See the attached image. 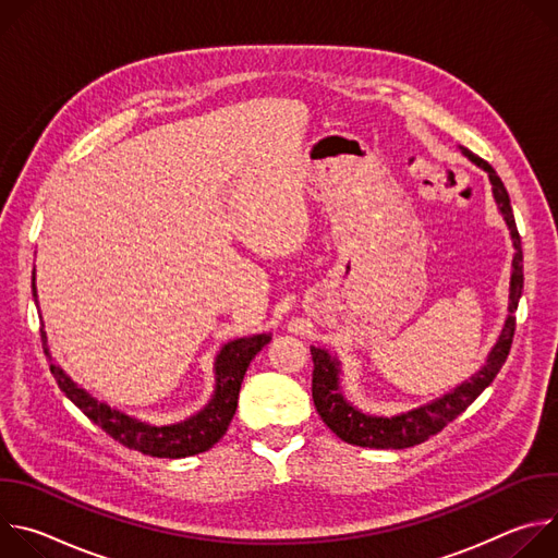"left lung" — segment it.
Listing matches in <instances>:
<instances>
[{"mask_svg":"<svg viewBox=\"0 0 558 558\" xmlns=\"http://www.w3.org/2000/svg\"><path fill=\"white\" fill-rule=\"evenodd\" d=\"M461 154L472 161L476 168H482L490 183H493V196L497 203L499 214L504 216L510 238H512V247H514V258H512V276H510V300H508V317L504 323L501 336L497 344L490 349L486 364L470 375L465 381L454 386L450 392H444L441 397H435L433 402L422 404L417 409H411L407 413H397L390 417L384 415H368L353 407L340 386V360L331 355L325 349L311 347L313 355V404L315 411L320 413L323 422L347 444L362 446V448H411L417 444H424L433 435H437L444 426H448L457 415H461L476 397H480L497 377L501 366L506 364V357L512 347V336H514V311L523 291V252H521V235L517 231L512 205L508 190L504 187L501 179L488 166L484 158L474 156L470 149L459 147Z\"/></svg>","mask_w":558,"mask_h":558,"instance_id":"obj_1","label":"left lung"}]
</instances>
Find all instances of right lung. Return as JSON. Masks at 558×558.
I'll use <instances>...</instances> for the list:
<instances>
[{
  "label": "right lung",
  "instance_id": "add662e5",
  "mask_svg": "<svg viewBox=\"0 0 558 558\" xmlns=\"http://www.w3.org/2000/svg\"><path fill=\"white\" fill-rule=\"evenodd\" d=\"M33 295L37 302L35 271H33ZM41 342H44V353L50 362V373L57 379L59 388L65 392V397L76 409L84 411L88 420L101 426L119 444L134 448L143 454L181 459V457H192L209 450L227 433L238 407V392H241L243 377L252 360L263 351V347L271 342V333H258V336L238 338L227 342L214 360L216 386L211 392V400L196 415L177 424H166V426L141 422L117 409H110L106 402H99L97 397H93L86 388L72 381L59 364H54L48 351L46 331H41Z\"/></svg>",
  "mask_w": 558,
  "mask_h": 558
}]
</instances>
